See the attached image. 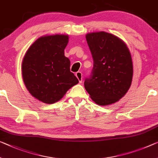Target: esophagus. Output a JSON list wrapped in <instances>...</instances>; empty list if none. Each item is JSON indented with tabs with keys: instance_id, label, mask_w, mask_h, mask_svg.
I'll use <instances>...</instances> for the list:
<instances>
[{
	"instance_id": "obj_1",
	"label": "esophagus",
	"mask_w": 158,
	"mask_h": 158,
	"mask_svg": "<svg viewBox=\"0 0 158 158\" xmlns=\"http://www.w3.org/2000/svg\"><path fill=\"white\" fill-rule=\"evenodd\" d=\"M76 76L77 77V78L78 79L79 82L80 83H81L82 82V74L81 72H77L76 73Z\"/></svg>"
}]
</instances>
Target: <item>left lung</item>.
<instances>
[{"instance_id":"obj_1","label":"left lung","mask_w":158,"mask_h":158,"mask_svg":"<svg viewBox=\"0 0 158 158\" xmlns=\"http://www.w3.org/2000/svg\"><path fill=\"white\" fill-rule=\"evenodd\" d=\"M85 37L94 64L85 88L99 105L115 103L131 85L133 69L129 49L120 38L105 31L87 33Z\"/></svg>"}]
</instances>
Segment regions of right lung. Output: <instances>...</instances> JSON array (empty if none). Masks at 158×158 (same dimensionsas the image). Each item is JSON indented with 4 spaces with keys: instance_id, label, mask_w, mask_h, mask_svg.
<instances>
[{
    "instance_id": "add662e5",
    "label": "right lung",
    "mask_w": 158,
    "mask_h": 158,
    "mask_svg": "<svg viewBox=\"0 0 158 158\" xmlns=\"http://www.w3.org/2000/svg\"><path fill=\"white\" fill-rule=\"evenodd\" d=\"M69 35H45L37 39L25 53L22 76L31 95L46 104L59 101L78 83L70 71V60L64 56Z\"/></svg>"
}]
</instances>
